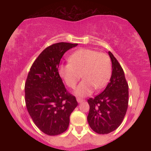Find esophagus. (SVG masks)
Returning a JSON list of instances; mask_svg holds the SVG:
<instances>
[{
  "label": "esophagus",
  "instance_id": "obj_1",
  "mask_svg": "<svg viewBox=\"0 0 151 151\" xmlns=\"http://www.w3.org/2000/svg\"><path fill=\"white\" fill-rule=\"evenodd\" d=\"M77 102H78V103H79V104H81V103H82L83 101H84V100H83L82 99L78 97V98H77Z\"/></svg>",
  "mask_w": 151,
  "mask_h": 151
}]
</instances>
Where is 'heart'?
Returning a JSON list of instances; mask_svg holds the SVG:
<instances>
[{"instance_id": "b5f03b06", "label": "heart", "mask_w": 151, "mask_h": 151, "mask_svg": "<svg viewBox=\"0 0 151 151\" xmlns=\"http://www.w3.org/2000/svg\"><path fill=\"white\" fill-rule=\"evenodd\" d=\"M69 61V64L59 67L58 74L70 88L76 86L81 74L83 80L74 91L77 96H88L94 88L99 90L109 82L111 75V64L106 54L80 49L70 55Z\"/></svg>"}]
</instances>
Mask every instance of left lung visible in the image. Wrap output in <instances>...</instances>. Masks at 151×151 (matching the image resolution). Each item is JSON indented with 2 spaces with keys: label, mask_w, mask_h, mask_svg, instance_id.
Listing matches in <instances>:
<instances>
[{
  "label": "left lung",
  "mask_w": 151,
  "mask_h": 151,
  "mask_svg": "<svg viewBox=\"0 0 151 151\" xmlns=\"http://www.w3.org/2000/svg\"><path fill=\"white\" fill-rule=\"evenodd\" d=\"M112 74L103 92L88 99L89 112L87 121L91 129L99 134L116 130L124 120L129 104V86L120 64L111 52Z\"/></svg>",
  "instance_id": "8db88e82"
}]
</instances>
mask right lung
Masks as SVG:
<instances>
[{
  "mask_svg": "<svg viewBox=\"0 0 151 151\" xmlns=\"http://www.w3.org/2000/svg\"><path fill=\"white\" fill-rule=\"evenodd\" d=\"M78 44L58 42L45 49L32 64L25 85L27 111L37 127L49 136L67 129L70 114L78 105L67 92L58 67L67 50Z\"/></svg>",
  "mask_w": 151,
  "mask_h": 151,
  "instance_id": "obj_1",
  "label": "right lung"
}]
</instances>
